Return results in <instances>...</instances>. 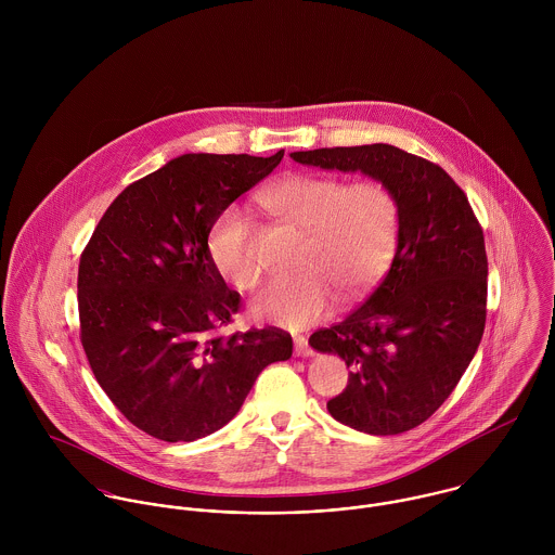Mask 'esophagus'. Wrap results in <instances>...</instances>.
<instances>
[{"mask_svg":"<svg viewBox=\"0 0 555 555\" xmlns=\"http://www.w3.org/2000/svg\"><path fill=\"white\" fill-rule=\"evenodd\" d=\"M295 354L297 357H312L314 350L308 346L306 337H295Z\"/></svg>","mask_w":555,"mask_h":555,"instance_id":"obj_1","label":"esophagus"}]
</instances>
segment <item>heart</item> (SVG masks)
Masks as SVG:
<instances>
[{
    "mask_svg": "<svg viewBox=\"0 0 555 555\" xmlns=\"http://www.w3.org/2000/svg\"><path fill=\"white\" fill-rule=\"evenodd\" d=\"M258 201L282 222L301 229V273L267 284L249 304L251 317L304 328L331 314L335 293H367L387 271L397 245L396 194L376 179L344 183L333 175L293 172L260 190ZM207 251L216 271L238 291L260 280L251 227L237 207L209 229Z\"/></svg>",
    "mask_w": 555,
    "mask_h": 555,
    "instance_id": "1",
    "label": "heart"
}]
</instances>
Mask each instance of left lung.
<instances>
[{"label": "left lung", "mask_w": 555, "mask_h": 555, "mask_svg": "<svg viewBox=\"0 0 555 555\" xmlns=\"http://www.w3.org/2000/svg\"><path fill=\"white\" fill-rule=\"evenodd\" d=\"M324 170L363 172L396 194L393 262L350 317L310 337L352 367L328 414L363 434L396 436L453 393L485 331V238L462 188L438 166L393 145L295 152Z\"/></svg>", "instance_id": "8db88e82"}]
</instances>
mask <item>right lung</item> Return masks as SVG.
<instances>
[{
  "mask_svg": "<svg viewBox=\"0 0 555 555\" xmlns=\"http://www.w3.org/2000/svg\"><path fill=\"white\" fill-rule=\"evenodd\" d=\"M284 158L183 154L128 185L79 264L80 341L119 412L164 442L224 427L258 374L293 354L280 328L231 337L238 295L211 264L216 218Z\"/></svg>",
  "mask_w": 555,
  "mask_h": 555,
  "instance_id": "add662e5",
  "label": "right lung"
}]
</instances>
